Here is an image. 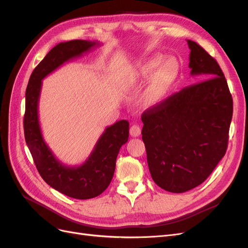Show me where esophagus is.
<instances>
[{"label":"esophagus","mask_w":248,"mask_h":248,"mask_svg":"<svg viewBox=\"0 0 248 248\" xmlns=\"http://www.w3.org/2000/svg\"><path fill=\"white\" fill-rule=\"evenodd\" d=\"M130 136L133 138H137L140 134V127L139 125H132L130 127Z\"/></svg>","instance_id":"1"}]
</instances>
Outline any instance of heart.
I'll list each match as a JSON object with an SVG mask.
<instances>
[{
	"label": "heart",
	"mask_w": 248,
	"mask_h": 248,
	"mask_svg": "<svg viewBox=\"0 0 248 248\" xmlns=\"http://www.w3.org/2000/svg\"><path fill=\"white\" fill-rule=\"evenodd\" d=\"M178 71L179 65L174 59H169L161 64L160 57H153L139 66L134 78L147 80L153 77L147 92V100L149 103H157L168 93L178 76Z\"/></svg>",
	"instance_id": "heart-1"
}]
</instances>
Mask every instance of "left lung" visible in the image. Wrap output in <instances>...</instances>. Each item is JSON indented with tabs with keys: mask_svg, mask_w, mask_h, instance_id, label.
Returning <instances> with one entry per match:
<instances>
[{
	"mask_svg": "<svg viewBox=\"0 0 248 248\" xmlns=\"http://www.w3.org/2000/svg\"><path fill=\"white\" fill-rule=\"evenodd\" d=\"M187 43L190 74L204 80L141 115L150 174L162 189L175 193L194 188L211 175L226 154L232 117V98L218 63L198 43Z\"/></svg>",
	"mask_w": 248,
	"mask_h": 248,
	"instance_id": "8db88e82",
	"label": "left lung"
}]
</instances>
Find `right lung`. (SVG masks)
Returning <instances> with one entry per match:
<instances>
[{
  "label": "right lung",
  "mask_w": 248,
  "mask_h": 248,
  "mask_svg": "<svg viewBox=\"0 0 248 248\" xmlns=\"http://www.w3.org/2000/svg\"><path fill=\"white\" fill-rule=\"evenodd\" d=\"M99 44L88 40H71L57 44L37 65L26 90L25 139L35 166L50 187L78 200L95 198L108 188L114 176L120 148L128 140L129 123L121 120L108 127L88 159L78 167H70L60 161L44 140L39 124L38 103L44 78L64 63L82 56Z\"/></svg>",
  "instance_id": "obj_1"
}]
</instances>
